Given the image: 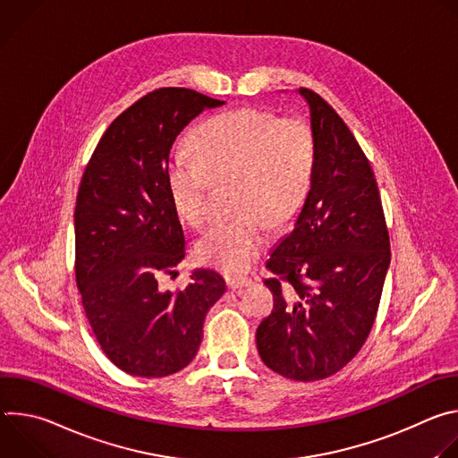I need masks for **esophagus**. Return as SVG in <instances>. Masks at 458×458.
<instances>
[{"mask_svg":"<svg viewBox=\"0 0 458 458\" xmlns=\"http://www.w3.org/2000/svg\"><path fill=\"white\" fill-rule=\"evenodd\" d=\"M226 283H228V288H232V290H242L251 284V279L250 277H232V279H226Z\"/></svg>","mask_w":458,"mask_h":458,"instance_id":"esophagus-1","label":"esophagus"}]
</instances>
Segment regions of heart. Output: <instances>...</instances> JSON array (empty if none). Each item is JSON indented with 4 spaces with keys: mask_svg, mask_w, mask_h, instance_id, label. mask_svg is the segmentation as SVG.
Here are the masks:
<instances>
[{
    "mask_svg": "<svg viewBox=\"0 0 458 458\" xmlns=\"http://www.w3.org/2000/svg\"><path fill=\"white\" fill-rule=\"evenodd\" d=\"M190 154L172 159L166 174L175 210L191 226L210 219V182H233L237 221L216 225L198 255L228 274L246 272L263 253L270 226L290 225L313 181L317 145L311 126L259 108H237L201 123L188 138Z\"/></svg>",
    "mask_w": 458,
    "mask_h": 458,
    "instance_id": "1",
    "label": "heart"
}]
</instances>
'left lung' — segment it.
<instances>
[{"mask_svg": "<svg viewBox=\"0 0 458 458\" xmlns=\"http://www.w3.org/2000/svg\"><path fill=\"white\" fill-rule=\"evenodd\" d=\"M317 161L293 230L277 244L265 284L272 313L257 350L276 373L301 382L343 369L366 343L389 268V235L368 157L341 115L310 89Z\"/></svg>", "mask_w": 458, "mask_h": 458, "instance_id": "left-lung-1", "label": "left lung"}]
</instances>
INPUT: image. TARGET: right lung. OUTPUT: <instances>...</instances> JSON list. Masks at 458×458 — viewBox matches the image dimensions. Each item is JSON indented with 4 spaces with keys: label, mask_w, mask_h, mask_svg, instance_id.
Here are the masks:
<instances>
[{
    "label": "right lung",
    "mask_w": 458,
    "mask_h": 458,
    "mask_svg": "<svg viewBox=\"0 0 458 458\" xmlns=\"http://www.w3.org/2000/svg\"><path fill=\"white\" fill-rule=\"evenodd\" d=\"M221 105L190 89H157L112 121L85 168L76 283L101 350L124 373L166 377L188 366L226 290L214 270H193L184 290L157 284L186 251L166 182L170 148L195 115Z\"/></svg>",
    "instance_id": "1"
}]
</instances>
